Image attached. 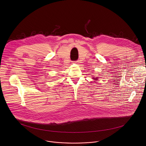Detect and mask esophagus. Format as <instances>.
<instances>
[{"label": "esophagus", "instance_id": "esophagus-1", "mask_svg": "<svg viewBox=\"0 0 146 146\" xmlns=\"http://www.w3.org/2000/svg\"><path fill=\"white\" fill-rule=\"evenodd\" d=\"M78 62V60H76V61H75V63H76V64H77Z\"/></svg>", "mask_w": 146, "mask_h": 146}]
</instances>
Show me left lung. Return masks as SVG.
I'll list each match as a JSON object with an SVG mask.
<instances>
[{"mask_svg":"<svg viewBox=\"0 0 146 146\" xmlns=\"http://www.w3.org/2000/svg\"><path fill=\"white\" fill-rule=\"evenodd\" d=\"M94 79H95V80L96 79H96H97V78H94Z\"/></svg>","mask_w":146,"mask_h":146,"instance_id":"obj_1","label":"left lung"}]
</instances>
